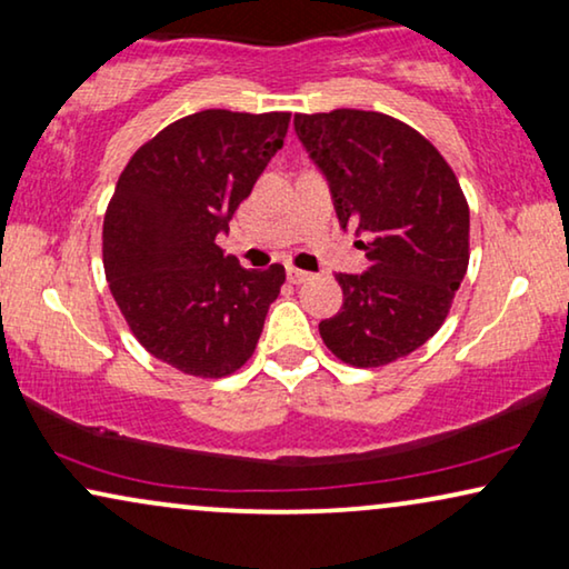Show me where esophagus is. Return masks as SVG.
Returning <instances> with one entry per match:
<instances>
[{
  "mask_svg": "<svg viewBox=\"0 0 569 569\" xmlns=\"http://www.w3.org/2000/svg\"><path fill=\"white\" fill-rule=\"evenodd\" d=\"M286 276H288V281H291V283H307L311 278V273H307V270H299L293 266L286 268Z\"/></svg>",
  "mask_w": 569,
  "mask_h": 569,
  "instance_id": "1",
  "label": "esophagus"
}]
</instances>
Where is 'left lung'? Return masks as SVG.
Here are the masks:
<instances>
[{"mask_svg": "<svg viewBox=\"0 0 569 569\" xmlns=\"http://www.w3.org/2000/svg\"><path fill=\"white\" fill-rule=\"evenodd\" d=\"M293 126L371 260L361 276H335L342 309L319 335L348 366L395 363L441 330L467 276V198L441 151L397 118L338 108L296 113Z\"/></svg>", "mask_w": 569, "mask_h": 569, "instance_id": "obj_1", "label": "left lung"}]
</instances>
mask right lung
Wrapping results in <instances>:
<instances>
[{
  "label": "right lung",
  "mask_w": 569,
  "mask_h": 569,
  "mask_svg": "<svg viewBox=\"0 0 569 569\" xmlns=\"http://www.w3.org/2000/svg\"><path fill=\"white\" fill-rule=\"evenodd\" d=\"M291 113L208 108L162 128L128 159L102 221V266L128 330L198 379L250 361L283 266L247 270L216 234L283 147Z\"/></svg>",
  "instance_id": "add662e5"
}]
</instances>
